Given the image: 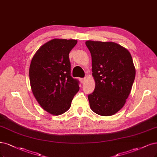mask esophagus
<instances>
[{"mask_svg":"<svg viewBox=\"0 0 157 157\" xmlns=\"http://www.w3.org/2000/svg\"><path fill=\"white\" fill-rule=\"evenodd\" d=\"M80 82H81V83H84V82H85V80H86V78H80Z\"/></svg>","mask_w":157,"mask_h":157,"instance_id":"34e87169","label":"esophagus"}]
</instances>
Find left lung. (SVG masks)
Masks as SVG:
<instances>
[{"mask_svg":"<svg viewBox=\"0 0 157 157\" xmlns=\"http://www.w3.org/2000/svg\"><path fill=\"white\" fill-rule=\"evenodd\" d=\"M86 45L95 81L94 92L88 96L90 108L100 116L113 115L122 109L131 92L136 75L132 56L113 42L89 40Z\"/></svg>","mask_w":157,"mask_h":157,"instance_id":"obj_1","label":"left lung"}]
</instances>
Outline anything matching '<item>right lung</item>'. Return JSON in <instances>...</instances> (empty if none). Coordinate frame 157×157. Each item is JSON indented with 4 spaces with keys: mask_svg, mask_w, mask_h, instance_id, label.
<instances>
[{
    "mask_svg": "<svg viewBox=\"0 0 157 157\" xmlns=\"http://www.w3.org/2000/svg\"><path fill=\"white\" fill-rule=\"evenodd\" d=\"M77 43L75 40L53 39L43 45L32 59V91L40 106L52 115L67 111L79 90V81L71 75L69 58Z\"/></svg>",
    "mask_w": 157,
    "mask_h": 157,
    "instance_id": "right-lung-1",
    "label": "right lung"
}]
</instances>
